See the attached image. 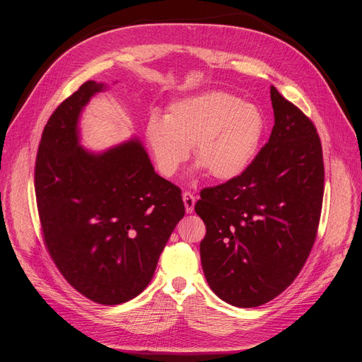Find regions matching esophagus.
<instances>
[{"label": "esophagus", "instance_id": "esophagus-1", "mask_svg": "<svg viewBox=\"0 0 362 362\" xmlns=\"http://www.w3.org/2000/svg\"><path fill=\"white\" fill-rule=\"evenodd\" d=\"M182 201H184L185 211H187V213H193V210H194V204H196L194 194H193V193H190V192H184V193H182Z\"/></svg>", "mask_w": 362, "mask_h": 362}]
</instances>
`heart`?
<instances>
[{
    "label": "heart",
    "instance_id": "heart-1",
    "mask_svg": "<svg viewBox=\"0 0 362 362\" xmlns=\"http://www.w3.org/2000/svg\"><path fill=\"white\" fill-rule=\"evenodd\" d=\"M264 131L266 119L257 105L225 92H208L173 103L164 119L151 116L145 136L163 177H173L194 145L199 168L228 181L255 160Z\"/></svg>",
    "mask_w": 362,
    "mask_h": 362
}]
</instances>
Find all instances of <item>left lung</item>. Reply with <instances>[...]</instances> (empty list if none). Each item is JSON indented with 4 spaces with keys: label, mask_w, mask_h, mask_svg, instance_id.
Here are the masks:
<instances>
[{
    "label": "left lung",
    "mask_w": 362,
    "mask_h": 362,
    "mask_svg": "<svg viewBox=\"0 0 362 362\" xmlns=\"http://www.w3.org/2000/svg\"><path fill=\"white\" fill-rule=\"evenodd\" d=\"M275 125L240 177L201 192L208 286L229 305L254 308L299 275L317 237L325 192L320 137L302 110L270 87Z\"/></svg>",
    "instance_id": "left-lung-1"
}]
</instances>
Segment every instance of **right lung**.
I'll return each instance as SVG.
<instances>
[{"label":"right lung","mask_w":362,"mask_h":362,"mask_svg":"<svg viewBox=\"0 0 362 362\" xmlns=\"http://www.w3.org/2000/svg\"><path fill=\"white\" fill-rule=\"evenodd\" d=\"M103 89L86 81L51 115L35 189L43 242L64 279L87 299L119 305L148 287L185 208L137 139L101 154L80 146V113Z\"/></svg>","instance_id":"obj_1"}]
</instances>
